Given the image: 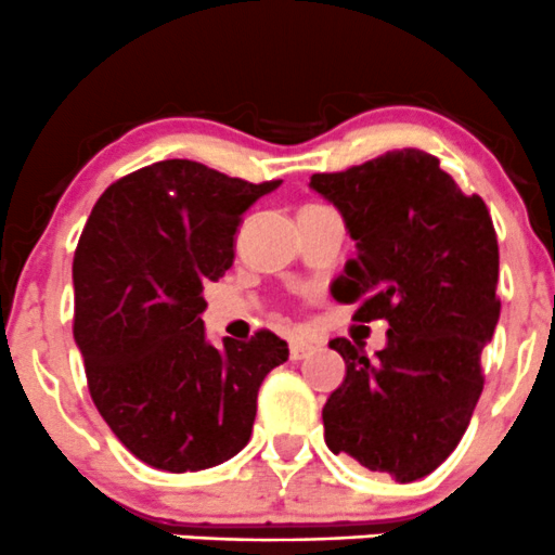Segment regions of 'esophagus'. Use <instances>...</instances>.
Instances as JSON below:
<instances>
[{
  "label": "esophagus",
  "instance_id": "1",
  "mask_svg": "<svg viewBox=\"0 0 555 555\" xmlns=\"http://www.w3.org/2000/svg\"><path fill=\"white\" fill-rule=\"evenodd\" d=\"M310 352H313V345H310L308 339H302V337H292L289 339V358H292V361H302V358H308Z\"/></svg>",
  "mask_w": 555,
  "mask_h": 555
}]
</instances>
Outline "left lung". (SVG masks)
I'll list each match as a JSON object with an SVG mask.
<instances>
[{
	"mask_svg": "<svg viewBox=\"0 0 555 555\" xmlns=\"http://www.w3.org/2000/svg\"><path fill=\"white\" fill-rule=\"evenodd\" d=\"M310 189L358 249L328 292L358 302V321L389 324L374 358L361 343H328L347 374L324 405V440L369 472L416 482L453 453L482 395L479 358L501 319L492 218L422 150L313 173Z\"/></svg>",
	"mask_w": 555,
	"mask_h": 555,
	"instance_id": "8db88e82",
	"label": "left lung"
}]
</instances>
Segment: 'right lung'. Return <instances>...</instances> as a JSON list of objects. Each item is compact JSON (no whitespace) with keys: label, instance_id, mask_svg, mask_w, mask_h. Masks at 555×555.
Segmentation results:
<instances>
[{"label":"right lung","instance_id":"obj_1","mask_svg":"<svg viewBox=\"0 0 555 555\" xmlns=\"http://www.w3.org/2000/svg\"><path fill=\"white\" fill-rule=\"evenodd\" d=\"M249 184L203 163L160 160L96 199L73 255V339L113 435L170 474L229 461L253 435L258 389L289 358L273 332L249 343L205 334V284L234 263Z\"/></svg>","mask_w":555,"mask_h":555}]
</instances>
